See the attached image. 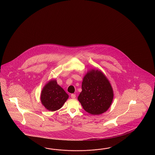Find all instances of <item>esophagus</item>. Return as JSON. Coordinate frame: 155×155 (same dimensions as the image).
I'll use <instances>...</instances> for the list:
<instances>
[{
    "mask_svg": "<svg viewBox=\"0 0 155 155\" xmlns=\"http://www.w3.org/2000/svg\"><path fill=\"white\" fill-rule=\"evenodd\" d=\"M71 97L72 98V99H75V97H76L75 94H71Z\"/></svg>",
    "mask_w": 155,
    "mask_h": 155,
    "instance_id": "esophagus-1",
    "label": "esophagus"
}]
</instances>
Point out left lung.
I'll list each match as a JSON object with an SVG mask.
<instances>
[{
  "instance_id": "8db88e82",
  "label": "left lung",
  "mask_w": 155,
  "mask_h": 155,
  "mask_svg": "<svg viewBox=\"0 0 155 155\" xmlns=\"http://www.w3.org/2000/svg\"><path fill=\"white\" fill-rule=\"evenodd\" d=\"M113 96V88L104 74L99 69H90L84 76L78 97L84 110L92 115L104 113L111 105Z\"/></svg>"
}]
</instances>
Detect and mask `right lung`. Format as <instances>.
<instances>
[{
	"mask_svg": "<svg viewBox=\"0 0 155 155\" xmlns=\"http://www.w3.org/2000/svg\"><path fill=\"white\" fill-rule=\"evenodd\" d=\"M69 95L56 80H51L42 88L41 94L42 104L50 111H55L63 107Z\"/></svg>",
	"mask_w": 155,
	"mask_h": 155,
	"instance_id": "add662e5",
	"label": "right lung"
}]
</instances>
